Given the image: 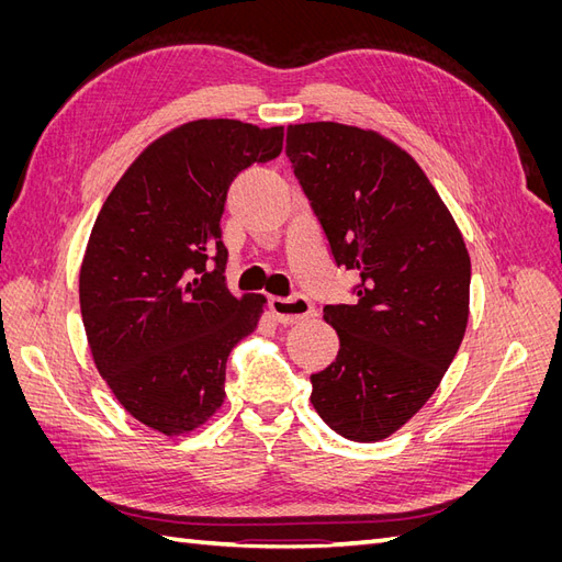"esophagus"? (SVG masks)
<instances>
[{
  "label": "esophagus",
  "mask_w": 562,
  "mask_h": 562,
  "mask_svg": "<svg viewBox=\"0 0 562 562\" xmlns=\"http://www.w3.org/2000/svg\"><path fill=\"white\" fill-rule=\"evenodd\" d=\"M269 310L271 314H274V318L279 323H283V326H293V323L307 318L314 314V304L302 297V295H295V297H271L269 300Z\"/></svg>",
  "instance_id": "34e87169"
}]
</instances>
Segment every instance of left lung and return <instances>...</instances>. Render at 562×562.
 <instances>
[{"instance_id":"left-lung-1","label":"left lung","mask_w":562,"mask_h":562,"mask_svg":"<svg viewBox=\"0 0 562 562\" xmlns=\"http://www.w3.org/2000/svg\"><path fill=\"white\" fill-rule=\"evenodd\" d=\"M285 155L356 304H328L337 359L312 375V405L356 443L389 438L431 398L469 323L471 260L419 164L382 133L291 124Z\"/></svg>"}]
</instances>
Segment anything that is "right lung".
<instances>
[{"label": "right lung", "instance_id": "1", "mask_svg": "<svg viewBox=\"0 0 562 562\" xmlns=\"http://www.w3.org/2000/svg\"><path fill=\"white\" fill-rule=\"evenodd\" d=\"M281 149L283 126L187 122L135 157L95 217L79 269L93 363L124 411L164 436L220 411L229 353L267 310L265 295L229 293L220 217L232 180Z\"/></svg>", "mask_w": 562, "mask_h": 562}]
</instances>
